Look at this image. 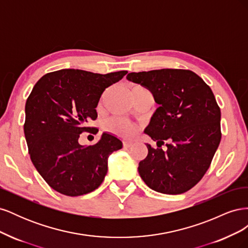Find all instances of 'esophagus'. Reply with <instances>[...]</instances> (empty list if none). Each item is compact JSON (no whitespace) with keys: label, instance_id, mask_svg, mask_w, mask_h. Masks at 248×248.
<instances>
[{"label":"esophagus","instance_id":"esophagus-1","mask_svg":"<svg viewBox=\"0 0 248 248\" xmlns=\"http://www.w3.org/2000/svg\"><path fill=\"white\" fill-rule=\"evenodd\" d=\"M133 145V141H129V140H124L123 141V147L124 148H129Z\"/></svg>","mask_w":248,"mask_h":248}]
</instances>
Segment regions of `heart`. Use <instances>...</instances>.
Masks as SVG:
<instances>
[{"label": "heart", "mask_w": 248, "mask_h": 248, "mask_svg": "<svg viewBox=\"0 0 248 248\" xmlns=\"http://www.w3.org/2000/svg\"><path fill=\"white\" fill-rule=\"evenodd\" d=\"M134 88H142V87L137 86ZM106 128L110 133L115 134V136H117V137L123 138V139H130L137 132L136 126H134L132 123L126 121V120L121 119V118H112V119L108 120L106 124Z\"/></svg>", "instance_id": "b5f03b06"}]
</instances>
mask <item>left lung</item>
Segmentation results:
<instances>
[{
	"mask_svg": "<svg viewBox=\"0 0 248 248\" xmlns=\"http://www.w3.org/2000/svg\"><path fill=\"white\" fill-rule=\"evenodd\" d=\"M126 78L147 88L159 104L145 130L158 148L147 145L148 155L139 163L140 178L161 193L191 189L206 174L221 140L220 108L211 88L187 69L130 72Z\"/></svg>",
	"mask_w": 248,
	"mask_h": 248,
	"instance_id": "8db88e82",
	"label": "left lung"
}]
</instances>
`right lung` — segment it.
<instances>
[{
    "instance_id": "1",
    "label": "right lung",
    "mask_w": 248,
    "mask_h": 248,
    "mask_svg": "<svg viewBox=\"0 0 248 248\" xmlns=\"http://www.w3.org/2000/svg\"><path fill=\"white\" fill-rule=\"evenodd\" d=\"M127 71L108 74L78 69L49 72L36 82L26 102L25 137L31 160L52 189L78 197L98 188L108 172V157L122 141L103 133L97 144L79 145V134L96 133L102 93Z\"/></svg>"
}]
</instances>
